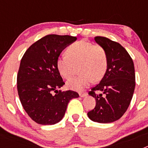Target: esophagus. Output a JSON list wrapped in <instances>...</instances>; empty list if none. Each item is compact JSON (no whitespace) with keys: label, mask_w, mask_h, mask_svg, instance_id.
I'll list each match as a JSON object with an SVG mask.
<instances>
[{"label":"esophagus","mask_w":148,"mask_h":148,"mask_svg":"<svg viewBox=\"0 0 148 148\" xmlns=\"http://www.w3.org/2000/svg\"><path fill=\"white\" fill-rule=\"evenodd\" d=\"M87 94L86 92H82V93H79V95H80L81 97H85L87 96Z\"/></svg>","instance_id":"1"}]
</instances>
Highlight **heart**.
Segmentation results:
<instances>
[{"instance_id":"b5f03b06","label":"heart","mask_w":148,"mask_h":148,"mask_svg":"<svg viewBox=\"0 0 148 148\" xmlns=\"http://www.w3.org/2000/svg\"><path fill=\"white\" fill-rule=\"evenodd\" d=\"M66 54L57 61V68L63 78L69 79L79 68L81 75L66 82L67 88L78 92L94 82H99L108 69V55L102 46L86 40L73 43L66 49Z\"/></svg>"}]
</instances>
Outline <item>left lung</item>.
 Here are the masks:
<instances>
[{
    "label": "left lung",
    "instance_id": "1",
    "mask_svg": "<svg viewBox=\"0 0 148 148\" xmlns=\"http://www.w3.org/2000/svg\"><path fill=\"white\" fill-rule=\"evenodd\" d=\"M94 39L106 50L108 64L102 79L89 92V95L95 98L96 104L87 116L96 122H113L126 112L133 98L136 86L134 64L129 53L120 44L101 36ZM98 90L102 91L105 96L95 94Z\"/></svg>",
    "mask_w": 148,
    "mask_h": 148
}]
</instances>
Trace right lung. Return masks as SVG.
Instances as JSON below:
<instances>
[{"mask_svg":"<svg viewBox=\"0 0 148 148\" xmlns=\"http://www.w3.org/2000/svg\"><path fill=\"white\" fill-rule=\"evenodd\" d=\"M76 39L70 35H46L30 46L22 57L17 76L18 95L23 109L38 124L58 123L69 101L79 97L73 90H57L65 84L57 61L63 49Z\"/></svg>","mask_w":148,"mask_h":148,"instance_id":"obj_1","label":"right lung"}]
</instances>
